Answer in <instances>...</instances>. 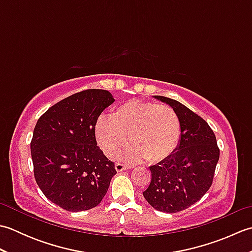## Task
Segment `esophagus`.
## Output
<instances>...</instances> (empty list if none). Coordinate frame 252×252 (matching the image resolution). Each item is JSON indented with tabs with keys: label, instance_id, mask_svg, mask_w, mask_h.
Here are the masks:
<instances>
[{
	"label": "esophagus",
	"instance_id": "1",
	"mask_svg": "<svg viewBox=\"0 0 252 252\" xmlns=\"http://www.w3.org/2000/svg\"><path fill=\"white\" fill-rule=\"evenodd\" d=\"M115 168H116V170L118 171V172H121V171H123V170L129 169V167H127V165L123 164V163H120V162H117L115 164Z\"/></svg>",
	"mask_w": 252,
	"mask_h": 252
}]
</instances>
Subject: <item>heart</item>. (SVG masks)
Returning <instances> with one entry per match:
<instances>
[{
    "label": "heart",
    "mask_w": 252,
    "mask_h": 252,
    "mask_svg": "<svg viewBox=\"0 0 252 252\" xmlns=\"http://www.w3.org/2000/svg\"><path fill=\"white\" fill-rule=\"evenodd\" d=\"M181 134V121L173 108L141 99L126 101L110 117L100 116L95 123L96 141L109 158L119 156L130 135V161H161L178 148Z\"/></svg>",
    "instance_id": "1"
}]
</instances>
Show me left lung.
<instances>
[{
    "label": "left lung",
    "mask_w": 252,
    "mask_h": 252,
    "mask_svg": "<svg viewBox=\"0 0 252 252\" xmlns=\"http://www.w3.org/2000/svg\"><path fill=\"white\" fill-rule=\"evenodd\" d=\"M154 97L175 110L182 134L175 152L149 167L152 181L143 195L156 210L175 213L194 205L210 189L220 149L215 133L201 117L178 100Z\"/></svg>",
    "instance_id": "1"
}]
</instances>
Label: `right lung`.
Listing matches in <instances>:
<instances>
[{"label": "right lung", "mask_w": 252, "mask_h": 252, "mask_svg": "<svg viewBox=\"0 0 252 252\" xmlns=\"http://www.w3.org/2000/svg\"><path fill=\"white\" fill-rule=\"evenodd\" d=\"M114 101L108 91L85 90L58 101L36 122L30 143L36 184L67 211L99 205L117 173L95 138L96 121Z\"/></svg>", "instance_id": "obj_1"}]
</instances>
